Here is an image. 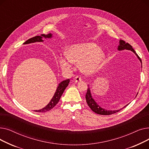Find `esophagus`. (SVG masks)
Here are the masks:
<instances>
[{"label": "esophagus", "instance_id": "obj_1", "mask_svg": "<svg viewBox=\"0 0 149 149\" xmlns=\"http://www.w3.org/2000/svg\"><path fill=\"white\" fill-rule=\"evenodd\" d=\"M80 81H81V78L80 77H79V76H76V77L74 78V81H75V83H77V82Z\"/></svg>", "mask_w": 149, "mask_h": 149}]
</instances>
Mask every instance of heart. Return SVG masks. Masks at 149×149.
<instances>
[{
	"label": "heart",
	"mask_w": 149,
	"mask_h": 149,
	"mask_svg": "<svg viewBox=\"0 0 149 149\" xmlns=\"http://www.w3.org/2000/svg\"><path fill=\"white\" fill-rule=\"evenodd\" d=\"M67 58H60L59 63L64 70L71 69V63L80 65L81 71L88 75L95 74L102 66L105 56L94 43H83L70 46L66 51Z\"/></svg>",
	"instance_id": "b5f03b06"
}]
</instances>
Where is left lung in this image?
<instances>
[{
  "mask_svg": "<svg viewBox=\"0 0 149 149\" xmlns=\"http://www.w3.org/2000/svg\"><path fill=\"white\" fill-rule=\"evenodd\" d=\"M118 49L119 51H121V50H124V49H127V50L132 51L133 52H134L136 54V56L139 58L140 61L142 62L141 60V58H139V57L138 56V54L135 51V50L132 48V46L128 43L125 42V41H124L123 40H120V45L118 46ZM137 95H138V93H137ZM86 100L87 104L89 106V107L91 109V110L97 114L103 115H109L111 114H113L116 112H118L121 110V109H120V110H117V111H107V110H106V109H104L101 108L98 104H97V103L95 102V100H93V98L92 97L90 88H89V86L88 88L87 92H86ZM127 105L128 104H127L126 106H127Z\"/></svg>",
  "mask_w": 149,
  "mask_h": 149,
  "instance_id": "8db88e82",
  "label": "left lung"
}]
</instances>
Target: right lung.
I'll list each match as a JSON object with an SVG mask.
<instances>
[{"instance_id":"right-lung-1","label":"right lung","mask_w":149,"mask_h":149,"mask_svg":"<svg viewBox=\"0 0 149 149\" xmlns=\"http://www.w3.org/2000/svg\"><path fill=\"white\" fill-rule=\"evenodd\" d=\"M52 36V34H51V33L47 34V35L42 34L41 36H35L34 37H32V38L28 39V40H26L25 42L23 43V44L25 45V44H29V43H34V42H43L42 37H45V38H51ZM69 81H70L69 79L61 81L58 84L56 92H55L52 98L51 99V100L50 101V102L48 103V104L46 105L43 109H40V110L34 111L36 112L42 113V112H46L51 110V109L53 107H54L55 106H56L58 103V101L60 99V97H61L63 93L66 88L68 86Z\"/></svg>"}]
</instances>
